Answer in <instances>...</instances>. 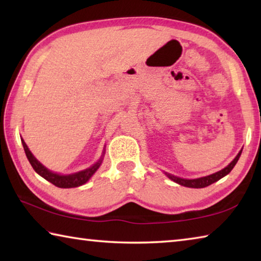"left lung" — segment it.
<instances>
[{"label":"left lung","mask_w":261,"mask_h":261,"mask_svg":"<svg viewBox=\"0 0 261 261\" xmlns=\"http://www.w3.org/2000/svg\"><path fill=\"white\" fill-rule=\"evenodd\" d=\"M242 154V149L240 151V153L237 154L236 158L233 159V160L229 163V165L223 168L222 170L218 171V173H214L212 175H208V176H204V177H200V178H194V179H185V178H180V177H177V176H174L171 175L169 173H165L167 175L168 178H170L171 180H174L175 183H177L179 185H183V187H188V188H194V189H201V188H206L208 187V185L215 183L216 180L221 179L222 177H224V176L228 175L230 171L232 170V168L235 167V165L238 161V159H240Z\"/></svg>","instance_id":"left-lung-1"}]
</instances>
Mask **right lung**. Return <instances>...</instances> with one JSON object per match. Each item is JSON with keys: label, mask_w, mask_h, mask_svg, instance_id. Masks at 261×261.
<instances>
[{"label": "right lung", "mask_w": 261, "mask_h": 261, "mask_svg": "<svg viewBox=\"0 0 261 261\" xmlns=\"http://www.w3.org/2000/svg\"><path fill=\"white\" fill-rule=\"evenodd\" d=\"M21 144H23L24 151L26 156H28L29 161L31 163V166L33 167V169L35 170V173H38L39 175L47 179L48 182H50L51 184H54L57 188H62V189H69V188H77L81 187V185L85 184L88 179H90L92 176L94 175L96 170L99 169V167L101 166V162H102V159L105 155V151L102 152V156L100 158V160L94 163L93 166H91L87 169H84L82 171H78V173L74 174H70V175H60L56 173H53L49 169L42 165V163L39 162L37 159L34 158V155L28 147V145L25 144L24 139H21Z\"/></svg>", "instance_id": "right-lung-1"}]
</instances>
